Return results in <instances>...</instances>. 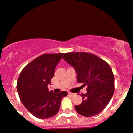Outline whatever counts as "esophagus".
Returning a JSON list of instances; mask_svg holds the SVG:
<instances>
[{"label":"esophagus","instance_id":"obj_1","mask_svg":"<svg viewBox=\"0 0 133 133\" xmlns=\"http://www.w3.org/2000/svg\"><path fill=\"white\" fill-rule=\"evenodd\" d=\"M69 95H71V97H73V96L76 95L75 93H71V92H69Z\"/></svg>","mask_w":133,"mask_h":133}]
</instances>
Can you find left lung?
Wrapping results in <instances>:
<instances>
[{
	"label": "left lung",
	"instance_id": "left-lung-1",
	"mask_svg": "<svg viewBox=\"0 0 133 133\" xmlns=\"http://www.w3.org/2000/svg\"><path fill=\"white\" fill-rule=\"evenodd\" d=\"M62 59L75 69L77 81L83 86L87 85V93L82 94L83 102L75 105L76 110L84 117L98 114L114 92V76L110 65L97 55L87 52L65 53Z\"/></svg>",
	"mask_w": 133,
	"mask_h": 133
}]
</instances>
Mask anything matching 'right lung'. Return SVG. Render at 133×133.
<instances>
[{"instance_id": "1", "label": "right lung", "mask_w": 133, "mask_h": 133, "mask_svg": "<svg viewBox=\"0 0 133 133\" xmlns=\"http://www.w3.org/2000/svg\"><path fill=\"white\" fill-rule=\"evenodd\" d=\"M64 54H45L23 68L17 81V90L23 104L38 119H47L59 112L62 98L68 92L49 91L48 84Z\"/></svg>"}]
</instances>
